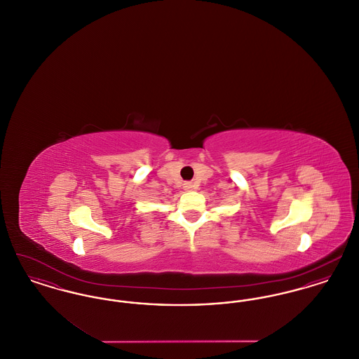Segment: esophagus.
Returning a JSON list of instances; mask_svg holds the SVG:
<instances>
[{
    "instance_id": "esophagus-1",
    "label": "esophagus",
    "mask_w": 359,
    "mask_h": 359,
    "mask_svg": "<svg viewBox=\"0 0 359 359\" xmlns=\"http://www.w3.org/2000/svg\"><path fill=\"white\" fill-rule=\"evenodd\" d=\"M184 188H186L187 191H189V189H192V184H191V183H186V184H184Z\"/></svg>"
}]
</instances>
